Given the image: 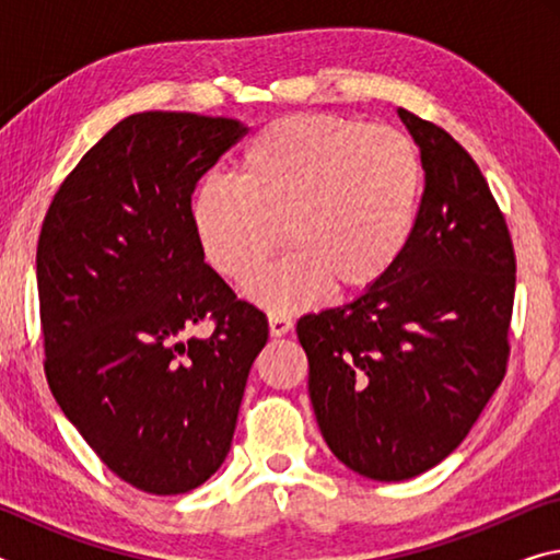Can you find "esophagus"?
I'll list each match as a JSON object with an SVG mask.
<instances>
[{
    "label": "esophagus",
    "instance_id": "1",
    "mask_svg": "<svg viewBox=\"0 0 560 560\" xmlns=\"http://www.w3.org/2000/svg\"><path fill=\"white\" fill-rule=\"evenodd\" d=\"M293 328V320H291V316H287V314H269V330H271V336H287L289 330Z\"/></svg>",
    "mask_w": 560,
    "mask_h": 560
}]
</instances>
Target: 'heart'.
<instances>
[{
    "mask_svg": "<svg viewBox=\"0 0 560 560\" xmlns=\"http://www.w3.org/2000/svg\"><path fill=\"white\" fill-rule=\"evenodd\" d=\"M420 195L422 158L402 130L296 113L246 143L236 179H202L189 220L205 261L232 281L249 277L287 233L294 249L244 291L289 311L318 299L328 281L355 291L383 279L410 242Z\"/></svg>",
    "mask_w": 560,
    "mask_h": 560,
    "instance_id": "obj_1",
    "label": "heart"
}]
</instances>
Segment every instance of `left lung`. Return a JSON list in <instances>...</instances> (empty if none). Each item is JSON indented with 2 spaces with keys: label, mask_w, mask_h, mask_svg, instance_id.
<instances>
[{
  "label": "left lung",
  "mask_w": 560,
  "mask_h": 560,
  "mask_svg": "<svg viewBox=\"0 0 560 560\" xmlns=\"http://www.w3.org/2000/svg\"><path fill=\"white\" fill-rule=\"evenodd\" d=\"M424 192L402 257L343 306L299 318L308 393L336 457L377 481L459 447L506 375L516 254L504 212L447 130L400 108Z\"/></svg>",
  "instance_id": "8db88e82"
}]
</instances>
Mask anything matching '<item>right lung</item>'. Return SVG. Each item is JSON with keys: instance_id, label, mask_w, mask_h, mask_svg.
<instances>
[{"instance_id": "obj_1", "label": "right lung", "mask_w": 560, "mask_h": 560, "mask_svg": "<svg viewBox=\"0 0 560 560\" xmlns=\"http://www.w3.org/2000/svg\"><path fill=\"white\" fill-rule=\"evenodd\" d=\"M246 132L200 113H132L56 189L36 246L44 371L101 462L185 494L222 467L269 320L236 299L189 220L200 177ZM210 319V337L188 330Z\"/></svg>"}]
</instances>
